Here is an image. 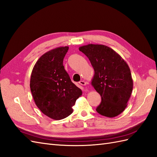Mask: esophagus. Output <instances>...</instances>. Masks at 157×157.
Listing matches in <instances>:
<instances>
[{"label": "esophagus", "mask_w": 157, "mask_h": 157, "mask_svg": "<svg viewBox=\"0 0 157 157\" xmlns=\"http://www.w3.org/2000/svg\"><path fill=\"white\" fill-rule=\"evenodd\" d=\"M79 84H80V85H82V86H85L86 85V82L85 81H81L79 82Z\"/></svg>", "instance_id": "34e87169"}]
</instances>
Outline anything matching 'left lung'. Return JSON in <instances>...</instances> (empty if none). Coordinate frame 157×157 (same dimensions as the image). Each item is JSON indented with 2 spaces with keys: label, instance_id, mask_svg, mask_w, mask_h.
Wrapping results in <instances>:
<instances>
[{
  "label": "left lung",
  "instance_id": "obj_1",
  "mask_svg": "<svg viewBox=\"0 0 157 157\" xmlns=\"http://www.w3.org/2000/svg\"><path fill=\"white\" fill-rule=\"evenodd\" d=\"M94 70L92 85L100 94L96 110L102 116L114 117L124 111L132 91L133 82L127 63L105 45L88 44L79 48Z\"/></svg>",
  "mask_w": 157,
  "mask_h": 157
}]
</instances>
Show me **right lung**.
<instances>
[{
  "instance_id": "add662e5",
  "label": "right lung",
  "mask_w": 157,
  "mask_h": 157,
  "mask_svg": "<svg viewBox=\"0 0 157 157\" xmlns=\"http://www.w3.org/2000/svg\"><path fill=\"white\" fill-rule=\"evenodd\" d=\"M68 50V47H59L46 52L36 63L30 76V90L36 105L55 120L72 114V106L82 94L63 66Z\"/></svg>"
}]
</instances>
